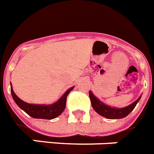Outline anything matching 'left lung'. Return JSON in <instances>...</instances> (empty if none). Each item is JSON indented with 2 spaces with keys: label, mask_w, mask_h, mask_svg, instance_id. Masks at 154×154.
I'll return each instance as SVG.
<instances>
[{
  "label": "left lung",
  "mask_w": 154,
  "mask_h": 154,
  "mask_svg": "<svg viewBox=\"0 0 154 154\" xmlns=\"http://www.w3.org/2000/svg\"><path fill=\"white\" fill-rule=\"evenodd\" d=\"M89 98H90L92 106L94 110L102 116H104L106 119H123L126 117L137 106V103L140 101L141 98V95L135 102H133L130 105L123 108H116L108 106L106 103H103L101 100H99L91 91H89Z\"/></svg>",
  "instance_id": "obj_1"
}]
</instances>
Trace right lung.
Instances as JSON below:
<instances>
[{"mask_svg": "<svg viewBox=\"0 0 154 154\" xmlns=\"http://www.w3.org/2000/svg\"><path fill=\"white\" fill-rule=\"evenodd\" d=\"M75 86L71 87L62 96V97L58 99V101L55 102L52 104H31L23 101L14 93L13 90L11 82V92L14 100L16 104L22 110L27 114L35 118V119H52L56 118L62 114L65 108L66 104V99L69 92L74 89Z\"/></svg>", "mask_w": 154, "mask_h": 154, "instance_id": "1", "label": "right lung"}]
</instances>
